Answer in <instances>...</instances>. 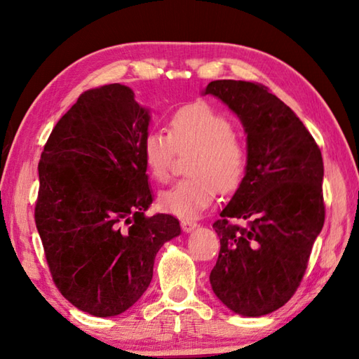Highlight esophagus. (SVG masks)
<instances>
[{
	"label": "esophagus",
	"mask_w": 359,
	"mask_h": 359,
	"mask_svg": "<svg viewBox=\"0 0 359 359\" xmlns=\"http://www.w3.org/2000/svg\"><path fill=\"white\" fill-rule=\"evenodd\" d=\"M180 225H182V230H184L185 233H191L193 230H196L197 226H199V225L194 222V220H185V219L182 220Z\"/></svg>",
	"instance_id": "obj_1"
}]
</instances>
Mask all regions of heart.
<instances>
[{
    "label": "heart",
    "instance_id": "b5f03b06",
    "mask_svg": "<svg viewBox=\"0 0 359 359\" xmlns=\"http://www.w3.org/2000/svg\"><path fill=\"white\" fill-rule=\"evenodd\" d=\"M194 148L188 172L160 193L162 210L182 219H194L207 210L217 193L238 188L245 174L247 149L234 137V126L207 103L187 104L172 114L170 134L149 129L142 140V157L148 172L158 182L170 175L175 149Z\"/></svg>",
    "mask_w": 359,
    "mask_h": 359
}]
</instances>
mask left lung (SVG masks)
<instances>
[{
  "instance_id": "1",
  "label": "left lung",
  "mask_w": 359,
  "mask_h": 359,
  "mask_svg": "<svg viewBox=\"0 0 359 359\" xmlns=\"http://www.w3.org/2000/svg\"><path fill=\"white\" fill-rule=\"evenodd\" d=\"M202 94L226 104L247 135L245 175L212 224L220 251L210 284L233 313L259 318L288 302L306 273L325 216L323 156L299 117L265 86L216 80Z\"/></svg>"
}]
</instances>
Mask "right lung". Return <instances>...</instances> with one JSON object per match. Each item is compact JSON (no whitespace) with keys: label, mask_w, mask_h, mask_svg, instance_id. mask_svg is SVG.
<instances>
[{"label":"right lung","mask_w":359,"mask_h":359,"mask_svg":"<svg viewBox=\"0 0 359 359\" xmlns=\"http://www.w3.org/2000/svg\"><path fill=\"white\" fill-rule=\"evenodd\" d=\"M120 83L86 90L52 129L38 165L36 230L53 282L81 311L109 318L140 299L179 220L144 216L142 157L151 114Z\"/></svg>","instance_id":"add662e5"}]
</instances>
